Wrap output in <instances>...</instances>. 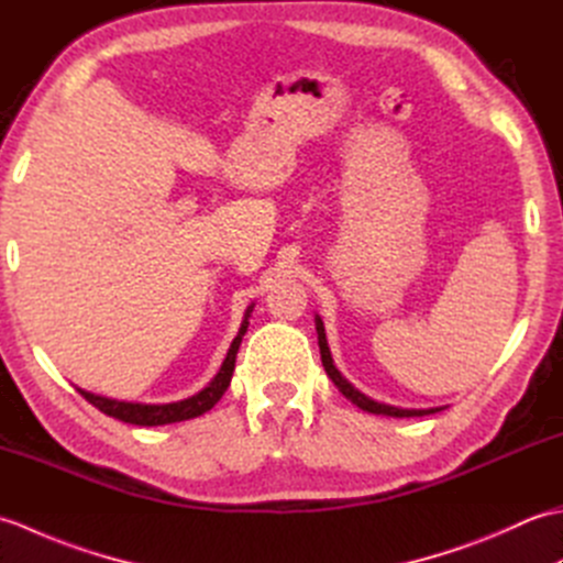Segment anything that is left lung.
Returning a JSON list of instances; mask_svg holds the SVG:
<instances>
[{"label":"left lung","mask_w":563,"mask_h":563,"mask_svg":"<svg viewBox=\"0 0 563 563\" xmlns=\"http://www.w3.org/2000/svg\"><path fill=\"white\" fill-rule=\"evenodd\" d=\"M314 327H317V341H319V353H321V365H324L329 379L333 385L339 387V391L343 394L345 399L353 401L357 409H363L367 413H377V416H391V418H411V416H430V413H438L442 411V406H430V409H401V406H391V404H382L369 399L367 394H363L361 389H355L349 379H345L339 367L333 365V357L329 351V343H327V331H324V321H321L319 314H314Z\"/></svg>","instance_id":"8db88e82"}]
</instances>
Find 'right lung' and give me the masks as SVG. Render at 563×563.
Returning <instances> with one entry per match:
<instances>
[{
	"instance_id": "right-lung-1",
	"label": "right lung",
	"mask_w": 563,
	"mask_h": 563,
	"mask_svg": "<svg viewBox=\"0 0 563 563\" xmlns=\"http://www.w3.org/2000/svg\"><path fill=\"white\" fill-rule=\"evenodd\" d=\"M251 312H254V302L246 307L242 327H239L234 341L230 343V351H227L218 375H214L200 391H196L194 397L181 399V401H172V404H140V401L109 399V397H101V394H93V391H87L81 387H77V391L89 404L97 406L99 411H103L106 416H113V418H118V421L133 423V426H166V423H178V421H188V418L202 416L222 399V394L227 391V387H230L234 363H236V351H239V345H242V339L249 329Z\"/></svg>"
}]
</instances>
